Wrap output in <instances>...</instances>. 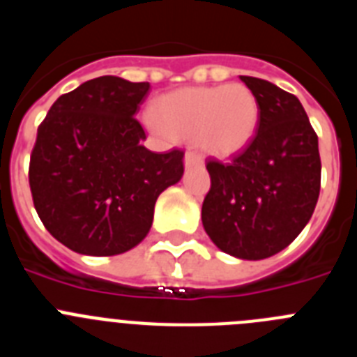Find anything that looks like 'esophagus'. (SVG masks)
Masks as SVG:
<instances>
[{"label": "esophagus", "mask_w": 357, "mask_h": 357, "mask_svg": "<svg viewBox=\"0 0 357 357\" xmlns=\"http://www.w3.org/2000/svg\"><path fill=\"white\" fill-rule=\"evenodd\" d=\"M185 166H202L204 164V157L195 150L185 151Z\"/></svg>", "instance_id": "34e87169"}]
</instances>
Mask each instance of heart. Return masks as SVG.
Listing matches in <instances>:
<instances>
[{
    "instance_id": "b5f03b06",
    "label": "heart",
    "mask_w": 357,
    "mask_h": 357,
    "mask_svg": "<svg viewBox=\"0 0 357 357\" xmlns=\"http://www.w3.org/2000/svg\"><path fill=\"white\" fill-rule=\"evenodd\" d=\"M160 135L198 141L214 155H234L254 139L259 103L247 85L184 87L164 94L148 116Z\"/></svg>"
}]
</instances>
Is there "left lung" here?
<instances>
[{
    "label": "left lung",
    "mask_w": 357,
    "mask_h": 357,
    "mask_svg": "<svg viewBox=\"0 0 357 357\" xmlns=\"http://www.w3.org/2000/svg\"><path fill=\"white\" fill-rule=\"evenodd\" d=\"M259 103V125L229 162L207 160L211 189L204 229L220 250L266 259L284 250L313 216L320 195L318 135L298 98L275 84L241 77Z\"/></svg>",
    "instance_id": "left-lung-1"
}]
</instances>
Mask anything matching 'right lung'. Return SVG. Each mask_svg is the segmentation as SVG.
<instances>
[{
    "label": "right lung",
    "instance_id": "1",
    "mask_svg": "<svg viewBox=\"0 0 357 357\" xmlns=\"http://www.w3.org/2000/svg\"><path fill=\"white\" fill-rule=\"evenodd\" d=\"M148 82L100 77L62 94L37 128L31 198L50 234L85 255H116L146 238L164 189L184 173V151L155 153L134 118Z\"/></svg>",
    "mask_w": 357,
    "mask_h": 357
}]
</instances>
